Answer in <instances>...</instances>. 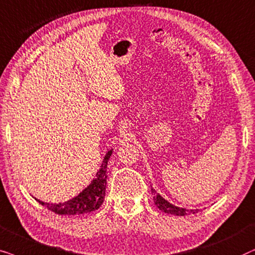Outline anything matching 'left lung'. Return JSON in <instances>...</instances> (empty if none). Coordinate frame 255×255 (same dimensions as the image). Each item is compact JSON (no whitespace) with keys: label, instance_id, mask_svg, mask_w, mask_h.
Here are the masks:
<instances>
[{"label":"left lung","instance_id":"1","mask_svg":"<svg viewBox=\"0 0 255 255\" xmlns=\"http://www.w3.org/2000/svg\"><path fill=\"white\" fill-rule=\"evenodd\" d=\"M152 195H154V202L155 205L161 210V211L169 213V215H175V216H186L190 215V213L197 212V210H188L184 208H178V206L172 205L171 203L165 201L163 197L155 191V189H151Z\"/></svg>","mask_w":255,"mask_h":255}]
</instances>
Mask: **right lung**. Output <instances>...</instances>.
<instances>
[{
  "label": "right lung",
  "mask_w": 255,
  "mask_h": 255,
  "mask_svg": "<svg viewBox=\"0 0 255 255\" xmlns=\"http://www.w3.org/2000/svg\"><path fill=\"white\" fill-rule=\"evenodd\" d=\"M113 149L106 152L105 155L103 164L97 172L96 178L91 182V184L85 188L79 195L70 199V201L58 203V204H52V203H44L39 199L35 198L39 204L45 206L51 211L57 213V215H83V213H88L96 211L101 206L105 199V191H106V179H107V164L108 159L112 156Z\"/></svg>",
  "instance_id": "add662e5"
}]
</instances>
